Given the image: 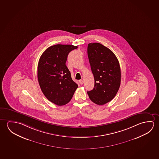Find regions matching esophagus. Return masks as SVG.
<instances>
[{
	"instance_id": "1",
	"label": "esophagus",
	"mask_w": 159,
	"mask_h": 159,
	"mask_svg": "<svg viewBox=\"0 0 159 159\" xmlns=\"http://www.w3.org/2000/svg\"><path fill=\"white\" fill-rule=\"evenodd\" d=\"M79 82H80V84H81V85H82V84H83V81L82 80H80Z\"/></svg>"
}]
</instances>
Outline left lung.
Returning <instances> with one entry per match:
<instances>
[{"instance_id":"obj_1","label":"left lung","mask_w":159,"mask_h":159,"mask_svg":"<svg viewBox=\"0 0 159 159\" xmlns=\"http://www.w3.org/2000/svg\"><path fill=\"white\" fill-rule=\"evenodd\" d=\"M88 59L94 78V87L87 92L89 98L98 105H104L115 97L120 85L121 72L116 56L99 43H90Z\"/></svg>"}]
</instances>
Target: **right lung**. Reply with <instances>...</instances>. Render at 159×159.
<instances>
[{
	"label": "right lung",
	"instance_id": "add662e5",
	"mask_svg": "<svg viewBox=\"0 0 159 159\" xmlns=\"http://www.w3.org/2000/svg\"><path fill=\"white\" fill-rule=\"evenodd\" d=\"M77 48L71 45L52 46L39 61L38 78L41 89L48 101L58 106L68 103L78 87L66 65L68 53Z\"/></svg>",
	"mask_w": 159,
	"mask_h": 159
}]
</instances>
